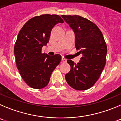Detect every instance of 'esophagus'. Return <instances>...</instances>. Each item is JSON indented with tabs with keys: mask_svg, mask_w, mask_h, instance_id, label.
I'll use <instances>...</instances> for the list:
<instances>
[{
	"mask_svg": "<svg viewBox=\"0 0 121 121\" xmlns=\"http://www.w3.org/2000/svg\"><path fill=\"white\" fill-rule=\"evenodd\" d=\"M62 61H63V63H66V61H67V59H66V58H65V57H62Z\"/></svg>",
	"mask_w": 121,
	"mask_h": 121,
	"instance_id": "1",
	"label": "esophagus"
}]
</instances>
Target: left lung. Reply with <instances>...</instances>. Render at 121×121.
I'll use <instances>...</instances> for the list:
<instances>
[{
  "label": "left lung",
  "instance_id": "left-lung-1",
  "mask_svg": "<svg viewBox=\"0 0 121 121\" xmlns=\"http://www.w3.org/2000/svg\"><path fill=\"white\" fill-rule=\"evenodd\" d=\"M61 17L75 34V48L82 54L77 64L71 60L67 63L70 72L65 76L68 84L77 90L92 87L99 78L106 63L107 48L103 35L94 23L77 15Z\"/></svg>",
  "mask_w": 121,
  "mask_h": 121
}]
</instances>
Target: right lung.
<instances>
[{
    "instance_id": "1",
    "label": "right lung",
    "mask_w": 121,
    "mask_h": 121,
    "mask_svg": "<svg viewBox=\"0 0 121 121\" xmlns=\"http://www.w3.org/2000/svg\"><path fill=\"white\" fill-rule=\"evenodd\" d=\"M58 23H64L56 14H43L29 19L22 28L14 45L16 66L22 78L35 89L48 84L51 75L60 64L61 56H49L42 53L49 42L51 31Z\"/></svg>"
}]
</instances>
